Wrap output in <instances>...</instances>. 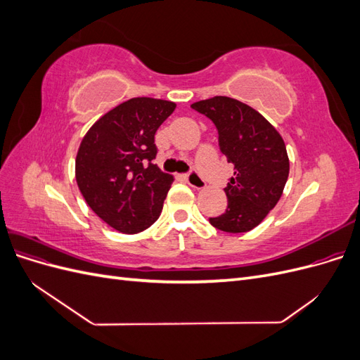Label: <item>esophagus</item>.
Returning a JSON list of instances; mask_svg holds the SVG:
<instances>
[{"label":"esophagus","instance_id":"1","mask_svg":"<svg viewBox=\"0 0 360 360\" xmlns=\"http://www.w3.org/2000/svg\"><path fill=\"white\" fill-rule=\"evenodd\" d=\"M184 180H186L189 186L193 189L200 191V189L205 188V181L198 176L197 172H191V174H188V176H184Z\"/></svg>","mask_w":360,"mask_h":360}]
</instances>
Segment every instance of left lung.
Listing matches in <instances>:
<instances>
[{
    "instance_id": "obj_1",
    "label": "left lung",
    "mask_w": 360,
    "mask_h": 360,
    "mask_svg": "<svg viewBox=\"0 0 360 360\" xmlns=\"http://www.w3.org/2000/svg\"><path fill=\"white\" fill-rule=\"evenodd\" d=\"M191 106L214 123L221 151L234 165V177L224 189L226 210L209 221L225 233L250 231L284 192L290 172L284 139L254 108L233 97L214 96Z\"/></svg>"
}]
</instances>
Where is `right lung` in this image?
Segmentation results:
<instances>
[{
	"label": "right lung",
	"instance_id": "obj_1",
	"mask_svg": "<svg viewBox=\"0 0 360 360\" xmlns=\"http://www.w3.org/2000/svg\"><path fill=\"white\" fill-rule=\"evenodd\" d=\"M176 103L134 97L102 115L81 141L75 177L90 209L114 230L136 234L153 225L174 181L153 160L159 126Z\"/></svg>",
	"mask_w": 360,
	"mask_h": 360
}]
</instances>
